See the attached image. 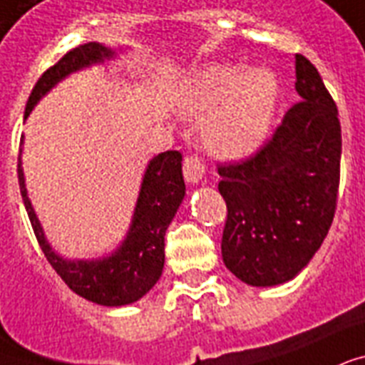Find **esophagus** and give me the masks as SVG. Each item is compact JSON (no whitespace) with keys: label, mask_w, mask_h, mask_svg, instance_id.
<instances>
[{"label":"esophagus","mask_w":365,"mask_h":365,"mask_svg":"<svg viewBox=\"0 0 365 365\" xmlns=\"http://www.w3.org/2000/svg\"><path fill=\"white\" fill-rule=\"evenodd\" d=\"M182 173H185V179L188 182H200L205 173V165H203V160L197 154H188L182 162Z\"/></svg>","instance_id":"34e87169"}]
</instances>
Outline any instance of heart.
<instances>
[{
  "label": "heart",
  "instance_id": "obj_1",
  "mask_svg": "<svg viewBox=\"0 0 365 365\" xmlns=\"http://www.w3.org/2000/svg\"><path fill=\"white\" fill-rule=\"evenodd\" d=\"M278 98V80L272 72L257 68L209 66L192 83L188 110L207 115L205 140L222 156L250 154L267 138Z\"/></svg>",
  "mask_w": 365,
  "mask_h": 365
}]
</instances>
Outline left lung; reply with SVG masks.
<instances>
[{"label": "left lung", "mask_w": 365, "mask_h": 365, "mask_svg": "<svg viewBox=\"0 0 365 365\" xmlns=\"http://www.w3.org/2000/svg\"><path fill=\"white\" fill-rule=\"evenodd\" d=\"M301 101L242 162L219 165L227 202L222 261L250 285L295 278L329 232L341 179L337 104L312 62L295 55Z\"/></svg>", "instance_id": "obj_1"}]
</instances>
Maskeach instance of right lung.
Masks as SVG:
<instances>
[{
  "label": "right lung",
  "mask_w": 365,
  "mask_h": 365,
  "mask_svg": "<svg viewBox=\"0 0 365 365\" xmlns=\"http://www.w3.org/2000/svg\"><path fill=\"white\" fill-rule=\"evenodd\" d=\"M112 56V51L104 45L89 41L70 49L61 61L47 68L34 86L24 110V118L32 112L39 97L49 91L56 81H61L74 70L89 66ZM182 156L177 150L158 154L144 173L140 194H138L131 230L125 242L114 255L101 261H64L51 250L45 242L43 230L39 227L38 217L34 213L32 203L26 196L24 177H22L21 158H19V185L24 200V207L32 222L34 234L38 238L41 251L72 291L80 297L104 307H121L135 303L154 287L163 270V236L169 222L185 197V179H182Z\"/></svg>",
  "instance_id": "add662e5"
}]
</instances>
